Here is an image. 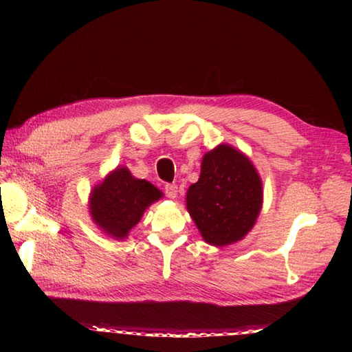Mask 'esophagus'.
<instances>
[{
	"mask_svg": "<svg viewBox=\"0 0 352 352\" xmlns=\"http://www.w3.org/2000/svg\"><path fill=\"white\" fill-rule=\"evenodd\" d=\"M164 193H166V197L170 199H175L178 195V188L177 184H166L164 186Z\"/></svg>",
	"mask_w": 352,
	"mask_h": 352,
	"instance_id": "1",
	"label": "esophagus"
}]
</instances>
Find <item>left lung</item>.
I'll use <instances>...</instances> for the list:
<instances>
[{"label":"left lung","mask_w":352,"mask_h":352,"mask_svg":"<svg viewBox=\"0 0 352 352\" xmlns=\"http://www.w3.org/2000/svg\"><path fill=\"white\" fill-rule=\"evenodd\" d=\"M263 206V183L250 157L230 144L206 153L201 174L186 193V208L213 246L236 243L250 233Z\"/></svg>","instance_id":"1"}]
</instances>
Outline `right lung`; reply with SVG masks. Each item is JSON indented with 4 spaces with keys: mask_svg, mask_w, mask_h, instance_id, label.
<instances>
[{
    "mask_svg": "<svg viewBox=\"0 0 352 352\" xmlns=\"http://www.w3.org/2000/svg\"><path fill=\"white\" fill-rule=\"evenodd\" d=\"M162 197L154 184L136 178L129 168L116 166L89 193V214L104 234L124 241Z\"/></svg>",
    "mask_w": 352,
    "mask_h": 352,
    "instance_id": "right-lung-1",
    "label": "right lung"
}]
</instances>
